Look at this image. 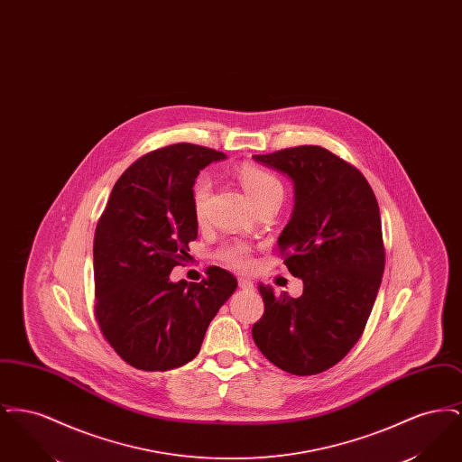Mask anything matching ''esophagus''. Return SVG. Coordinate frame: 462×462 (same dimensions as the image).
Segmentation results:
<instances>
[{
	"label": "esophagus",
	"mask_w": 462,
	"mask_h": 462,
	"mask_svg": "<svg viewBox=\"0 0 462 462\" xmlns=\"http://www.w3.org/2000/svg\"><path fill=\"white\" fill-rule=\"evenodd\" d=\"M237 282H239V287L244 289V291H253V289H254V284H253L249 279H244V277H241Z\"/></svg>",
	"instance_id": "1"
}]
</instances>
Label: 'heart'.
<instances>
[{
    "label": "heart",
    "mask_w": 462,
    "mask_h": 462,
    "mask_svg": "<svg viewBox=\"0 0 462 462\" xmlns=\"http://www.w3.org/2000/svg\"><path fill=\"white\" fill-rule=\"evenodd\" d=\"M237 178L241 181L244 192L253 200L254 206H258L260 202H263L272 196H277V194L282 196V183L279 181V178L260 166L242 164L237 170ZM209 194H211V181L206 176H199L192 185V211L199 223L206 217ZM220 258L236 268H245L251 263L249 249L244 244L225 245L220 251Z\"/></svg>",
    "instance_id": "obj_1"
}]
</instances>
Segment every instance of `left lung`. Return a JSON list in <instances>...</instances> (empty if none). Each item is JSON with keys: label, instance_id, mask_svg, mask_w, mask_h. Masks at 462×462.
I'll list each match as a JSON object with an SVG mask.
<instances>
[{"label": "left lung", "instance_id": "8db88e82", "mask_svg": "<svg viewBox=\"0 0 462 462\" xmlns=\"http://www.w3.org/2000/svg\"><path fill=\"white\" fill-rule=\"evenodd\" d=\"M294 181V209L279 237L303 294L260 284L263 317L253 326L260 352L294 375L324 373L365 329L384 272L379 206L365 176L319 145L253 155Z\"/></svg>", "mask_w": 462, "mask_h": 462}]
</instances>
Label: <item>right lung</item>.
<instances>
[{
	"label": "right lung",
	"instance_id": "right-lung-1",
	"mask_svg": "<svg viewBox=\"0 0 462 462\" xmlns=\"http://www.w3.org/2000/svg\"><path fill=\"white\" fill-rule=\"evenodd\" d=\"M225 157L192 143L142 155L119 176L97 223L95 319L114 352L140 371L190 362L237 287L220 266H209L200 282L170 281L198 239L192 185L202 168Z\"/></svg>",
	"mask_w": 462,
	"mask_h": 462
}]
</instances>
